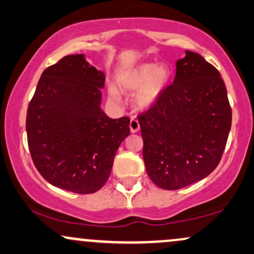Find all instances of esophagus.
<instances>
[{
	"label": "esophagus",
	"instance_id": "1",
	"mask_svg": "<svg viewBox=\"0 0 254 254\" xmlns=\"http://www.w3.org/2000/svg\"><path fill=\"white\" fill-rule=\"evenodd\" d=\"M139 130V123H138V121H137V119H135V118H132L130 121V131L132 133H135V132H137V131Z\"/></svg>",
	"mask_w": 254,
	"mask_h": 254
}]
</instances>
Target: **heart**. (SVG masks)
I'll list each match as a JSON object with an SVG mask.
<instances>
[{
    "label": "heart",
    "mask_w": 254,
    "mask_h": 254,
    "mask_svg": "<svg viewBox=\"0 0 254 254\" xmlns=\"http://www.w3.org/2000/svg\"><path fill=\"white\" fill-rule=\"evenodd\" d=\"M171 78V70L166 64L142 63L122 72L117 83L122 89L133 92V101L142 110L150 109L156 104ZM109 95L112 100H121V94L115 87H110Z\"/></svg>",
    "instance_id": "heart-1"
}]
</instances>
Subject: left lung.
Returning a JSON list of instances; mask_svg holds the SVG:
<instances>
[{
  "mask_svg": "<svg viewBox=\"0 0 254 254\" xmlns=\"http://www.w3.org/2000/svg\"><path fill=\"white\" fill-rule=\"evenodd\" d=\"M138 122L151 182L178 190L204 179L217 167L232 125L220 72L200 55L185 51L173 83Z\"/></svg>",
  "mask_w": 254,
  "mask_h": 254,
  "instance_id": "8db88e82",
  "label": "left lung"
}]
</instances>
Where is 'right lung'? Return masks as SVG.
<instances>
[{
  "label": "right lung",
  "instance_id": "add662e5",
  "mask_svg": "<svg viewBox=\"0 0 254 254\" xmlns=\"http://www.w3.org/2000/svg\"><path fill=\"white\" fill-rule=\"evenodd\" d=\"M105 74L83 54L46 68L30 101L26 131L34 166L51 185L94 193L105 185L130 119L101 109Z\"/></svg>",
  "mask_w": 254,
  "mask_h": 254
}]
</instances>
